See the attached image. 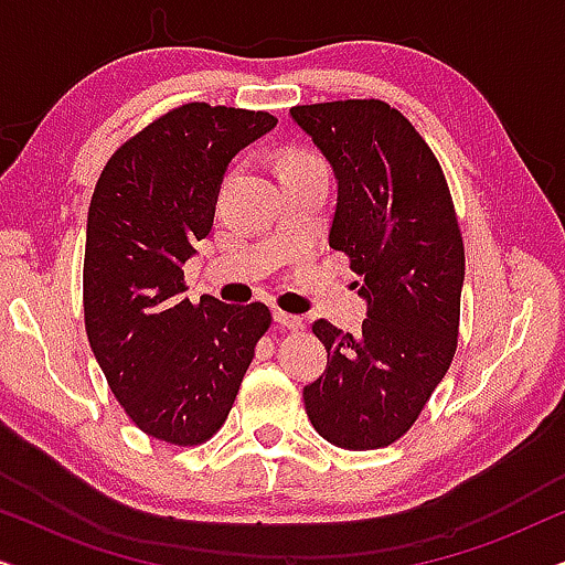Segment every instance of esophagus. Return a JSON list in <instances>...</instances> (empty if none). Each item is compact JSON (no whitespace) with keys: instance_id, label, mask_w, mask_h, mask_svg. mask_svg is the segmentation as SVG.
I'll return each mask as SVG.
<instances>
[{"instance_id":"obj_1","label":"esophagus","mask_w":565,"mask_h":565,"mask_svg":"<svg viewBox=\"0 0 565 565\" xmlns=\"http://www.w3.org/2000/svg\"><path fill=\"white\" fill-rule=\"evenodd\" d=\"M275 321L280 323V327L290 329V331H300L303 329V319L296 313H288V311H280V308H275Z\"/></svg>"}]
</instances>
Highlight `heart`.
Masks as SVG:
<instances>
[{"label": "heart", "instance_id": "1", "mask_svg": "<svg viewBox=\"0 0 565 565\" xmlns=\"http://www.w3.org/2000/svg\"><path fill=\"white\" fill-rule=\"evenodd\" d=\"M300 159H313V157H306V153H296V157H290L288 161H300Z\"/></svg>", "mask_w": 565, "mask_h": 565}]
</instances>
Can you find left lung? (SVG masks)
I'll list each match as a JSON object with an SVG mask.
<instances>
[{
	"mask_svg": "<svg viewBox=\"0 0 565 565\" xmlns=\"http://www.w3.org/2000/svg\"><path fill=\"white\" fill-rule=\"evenodd\" d=\"M337 174L331 249L367 298L362 331L313 321L329 367L303 388L327 443L377 450L406 435L458 350L466 249L435 151L383 99L290 107Z\"/></svg>",
	"mask_w": 565,
	"mask_h": 565,
	"instance_id": "8db88e82",
	"label": "left lung"
}]
</instances>
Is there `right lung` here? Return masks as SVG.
<instances>
[{
    "instance_id": "obj_1",
    "label": "right lung",
    "mask_w": 565,
    "mask_h": 565,
    "mask_svg": "<svg viewBox=\"0 0 565 565\" xmlns=\"http://www.w3.org/2000/svg\"><path fill=\"white\" fill-rule=\"evenodd\" d=\"M275 122L265 110L180 105L115 149L92 192L87 339L130 422L161 443L195 447L223 427L273 323L259 300L190 303L182 292L228 161Z\"/></svg>"
}]
</instances>
